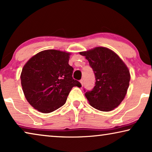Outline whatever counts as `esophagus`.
Segmentation results:
<instances>
[{
    "instance_id": "34e87169",
    "label": "esophagus",
    "mask_w": 152,
    "mask_h": 152,
    "mask_svg": "<svg viewBox=\"0 0 152 152\" xmlns=\"http://www.w3.org/2000/svg\"><path fill=\"white\" fill-rule=\"evenodd\" d=\"M80 83H81V85H82V86L83 85V83H84V80H83V79H81V80H80Z\"/></svg>"
}]
</instances>
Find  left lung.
<instances>
[{"instance_id": "8db88e82", "label": "left lung", "mask_w": 152, "mask_h": 152, "mask_svg": "<svg viewBox=\"0 0 152 152\" xmlns=\"http://www.w3.org/2000/svg\"><path fill=\"white\" fill-rule=\"evenodd\" d=\"M80 54L85 56L96 76L95 87L85 92L90 105L101 111H110L125 98L130 80V71L111 50L96 47Z\"/></svg>"}]
</instances>
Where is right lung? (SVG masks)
<instances>
[{"mask_svg": "<svg viewBox=\"0 0 152 152\" xmlns=\"http://www.w3.org/2000/svg\"><path fill=\"white\" fill-rule=\"evenodd\" d=\"M70 53L46 50L31 57L22 70L21 85L28 103L43 113L65 104L70 91L81 84L72 77Z\"/></svg>", "mask_w": 152, "mask_h": 152, "instance_id": "obj_1", "label": "right lung"}]
</instances>
